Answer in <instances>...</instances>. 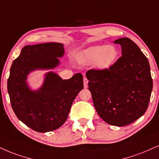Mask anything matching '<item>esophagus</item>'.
I'll return each mask as SVG.
<instances>
[{
  "mask_svg": "<svg viewBox=\"0 0 159 159\" xmlns=\"http://www.w3.org/2000/svg\"><path fill=\"white\" fill-rule=\"evenodd\" d=\"M84 88H87L88 87V79L87 78H84Z\"/></svg>",
  "mask_w": 159,
  "mask_h": 159,
  "instance_id": "esophagus-1",
  "label": "esophagus"
}]
</instances>
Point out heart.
Here are the masks:
<instances>
[{"mask_svg": "<svg viewBox=\"0 0 159 159\" xmlns=\"http://www.w3.org/2000/svg\"><path fill=\"white\" fill-rule=\"evenodd\" d=\"M118 51L115 46L98 45L86 49L78 54V61L84 64L95 62L98 69L104 70L110 67L118 58Z\"/></svg>", "mask_w": 159, "mask_h": 159, "instance_id": "obj_1", "label": "heart"}]
</instances>
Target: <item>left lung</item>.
Segmentation results:
<instances>
[{"label": "left lung", "mask_w": 159, "mask_h": 159, "mask_svg": "<svg viewBox=\"0 0 159 159\" xmlns=\"http://www.w3.org/2000/svg\"><path fill=\"white\" fill-rule=\"evenodd\" d=\"M122 56L109 69L90 70L86 76L98 116L117 127L133 123L146 112L152 90L149 61L128 38L116 40Z\"/></svg>", "instance_id": "obj_1"}]
</instances>
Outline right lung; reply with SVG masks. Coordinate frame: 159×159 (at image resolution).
<instances>
[{
    "mask_svg": "<svg viewBox=\"0 0 159 159\" xmlns=\"http://www.w3.org/2000/svg\"><path fill=\"white\" fill-rule=\"evenodd\" d=\"M64 55L61 43L25 46L10 68L7 89L12 110L20 121L36 132L47 133L61 127L84 88L81 73L63 80L52 71L45 74L43 84L37 90L29 87L26 80L30 72L55 69L60 64L58 58Z\"/></svg>",
    "mask_w": 159,
    "mask_h": 159,
    "instance_id": "obj_1",
    "label": "right lung"
}]
</instances>
